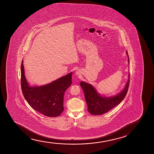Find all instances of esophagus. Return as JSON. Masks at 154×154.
<instances>
[{"label": "esophagus", "instance_id": "obj_1", "mask_svg": "<svg viewBox=\"0 0 154 154\" xmlns=\"http://www.w3.org/2000/svg\"><path fill=\"white\" fill-rule=\"evenodd\" d=\"M78 74H78V72H76V75H78Z\"/></svg>", "mask_w": 154, "mask_h": 154}]
</instances>
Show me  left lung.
I'll return each instance as SVG.
<instances>
[{"label": "left lung", "instance_id": "left-lung-1", "mask_svg": "<svg viewBox=\"0 0 154 154\" xmlns=\"http://www.w3.org/2000/svg\"><path fill=\"white\" fill-rule=\"evenodd\" d=\"M126 53L128 55V61L129 63L127 51ZM128 77V82L123 91L115 96L110 97H102L97 93V91L91 85L81 82L80 86L84 93L88 112L94 115H103L118 105L126 96L128 90L130 74H129Z\"/></svg>", "mask_w": 154, "mask_h": 154}]
</instances>
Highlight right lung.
Returning a JSON list of instances; mask_svg holds the SVG:
<instances>
[{
  "label": "right lung",
  "mask_w": 154,
  "mask_h": 154,
  "mask_svg": "<svg viewBox=\"0 0 154 154\" xmlns=\"http://www.w3.org/2000/svg\"><path fill=\"white\" fill-rule=\"evenodd\" d=\"M72 72H70L42 86H29L22 60L20 80L23 97L34 109L45 116L55 117L63 112L64 93L72 85Z\"/></svg>",
  "instance_id": "obj_1"
}]
</instances>
